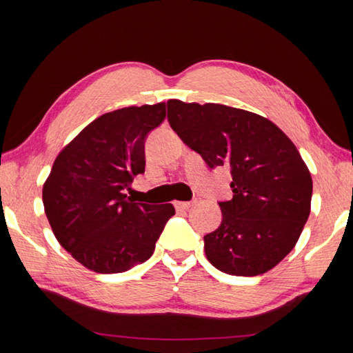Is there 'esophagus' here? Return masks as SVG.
<instances>
[{"label":"esophagus","instance_id":"esophagus-1","mask_svg":"<svg viewBox=\"0 0 353 353\" xmlns=\"http://www.w3.org/2000/svg\"><path fill=\"white\" fill-rule=\"evenodd\" d=\"M192 205V201H176L174 203L177 211H186V209H190Z\"/></svg>","mask_w":353,"mask_h":353}]
</instances>
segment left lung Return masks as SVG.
I'll list each match as a JSON object with an SVG mask.
<instances>
[{"instance_id": "1", "label": "left lung", "mask_w": 353, "mask_h": 353, "mask_svg": "<svg viewBox=\"0 0 353 353\" xmlns=\"http://www.w3.org/2000/svg\"><path fill=\"white\" fill-rule=\"evenodd\" d=\"M168 123L211 168L229 165L234 197L205 236L223 273L258 276L294 249L311 211L312 179L292 141L270 119L215 103L168 100Z\"/></svg>"}]
</instances>
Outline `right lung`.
<instances>
[{
	"label": "right lung",
	"instance_id": "add662e5",
	"mask_svg": "<svg viewBox=\"0 0 353 353\" xmlns=\"http://www.w3.org/2000/svg\"><path fill=\"white\" fill-rule=\"evenodd\" d=\"M165 103L99 117L57 154L43 183V209L56 239L95 273H123L153 254L174 206L134 203L124 188L145 170L144 142Z\"/></svg>",
	"mask_w": 353,
	"mask_h": 353
}]
</instances>
